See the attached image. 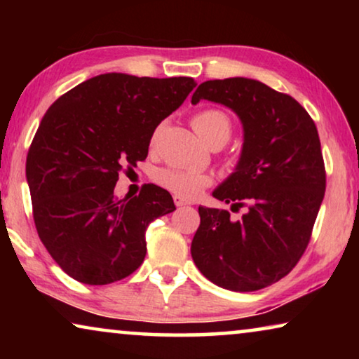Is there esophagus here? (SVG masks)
<instances>
[{
	"label": "esophagus",
	"instance_id": "34e87169",
	"mask_svg": "<svg viewBox=\"0 0 359 359\" xmlns=\"http://www.w3.org/2000/svg\"><path fill=\"white\" fill-rule=\"evenodd\" d=\"M173 201H175V204L178 205V208H181V205H188V204H191L189 201L183 199V198H181V196H173Z\"/></svg>",
	"mask_w": 359,
	"mask_h": 359
}]
</instances>
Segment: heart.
Here are the masks:
<instances>
[{
    "label": "heart",
    "mask_w": 359,
    "mask_h": 359,
    "mask_svg": "<svg viewBox=\"0 0 359 359\" xmlns=\"http://www.w3.org/2000/svg\"><path fill=\"white\" fill-rule=\"evenodd\" d=\"M191 126L201 140L209 147L214 144H225L232 134V122L230 117L220 109H203L196 112L191 119ZM160 130L156 129L151 135V145L158 139ZM155 181L165 189L171 191L181 198L193 199L203 193V189L212 183L209 175L203 171L188 170V168H161L155 173Z\"/></svg>",
    "instance_id": "heart-1"
}]
</instances>
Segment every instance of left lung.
Wrapping results in <instances>:
<instances>
[{
    "mask_svg": "<svg viewBox=\"0 0 359 359\" xmlns=\"http://www.w3.org/2000/svg\"><path fill=\"white\" fill-rule=\"evenodd\" d=\"M201 100L229 107L242 122L238 163L212 196L245 214L232 220L229 210L199 205L191 255L217 286L258 291L286 276L311 240L325 194L317 127L294 97L252 78L201 83L191 102Z\"/></svg>",
    "mask_w": 359,
    "mask_h": 359,
    "instance_id": "left-lung-1",
    "label": "left lung"
}]
</instances>
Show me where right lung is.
Returning <instances> with one entry per match:
<instances>
[{"mask_svg": "<svg viewBox=\"0 0 359 359\" xmlns=\"http://www.w3.org/2000/svg\"><path fill=\"white\" fill-rule=\"evenodd\" d=\"M189 76L104 73L58 97L42 117L26 161L34 222L58 266L91 286L135 271L147 253L151 220L176 209L168 191L145 184L117 199L124 166L149 155L156 126L194 86Z\"/></svg>", "mask_w": 359, "mask_h": 359, "instance_id": "1", "label": "right lung"}]
</instances>
